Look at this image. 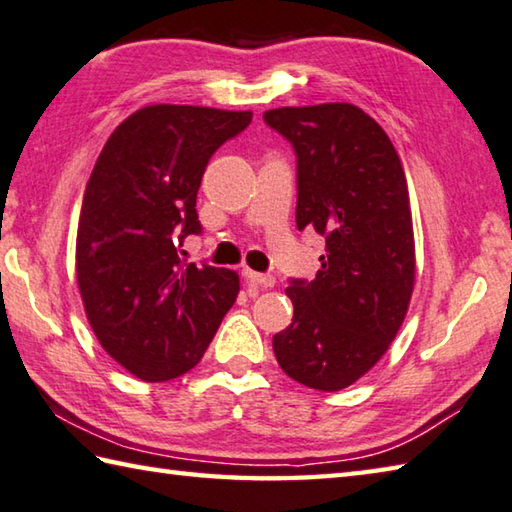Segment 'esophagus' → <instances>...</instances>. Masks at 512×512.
<instances>
[{"label":"esophagus","instance_id":"esophagus-1","mask_svg":"<svg viewBox=\"0 0 512 512\" xmlns=\"http://www.w3.org/2000/svg\"><path fill=\"white\" fill-rule=\"evenodd\" d=\"M243 276H245L247 283L258 285V287H263V289L274 287V283H276V278L272 274H258V272H254V269H249V267L243 269Z\"/></svg>","mask_w":512,"mask_h":512}]
</instances>
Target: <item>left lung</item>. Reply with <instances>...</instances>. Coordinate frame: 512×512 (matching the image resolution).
Returning <instances> with one entry per match:
<instances>
[{
    "instance_id": "1",
    "label": "left lung",
    "mask_w": 512,
    "mask_h": 512,
    "mask_svg": "<svg viewBox=\"0 0 512 512\" xmlns=\"http://www.w3.org/2000/svg\"><path fill=\"white\" fill-rule=\"evenodd\" d=\"M296 153V227L325 238L314 281L285 289L294 318L274 334L276 361L307 388L352 385L388 350L414 285L408 182L397 149L347 102L263 113Z\"/></svg>"
}]
</instances>
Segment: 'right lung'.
Here are the masks:
<instances>
[{
  "label": "right lung",
  "mask_w": 512,
  "mask_h": 512,
  "mask_svg": "<svg viewBox=\"0 0 512 512\" xmlns=\"http://www.w3.org/2000/svg\"><path fill=\"white\" fill-rule=\"evenodd\" d=\"M252 111L153 104L106 140L84 191L75 269L100 345L142 381H169L202 359L238 296L231 269L182 260L200 234L196 196L218 147Z\"/></svg>",
  "instance_id": "obj_1"
}]
</instances>
